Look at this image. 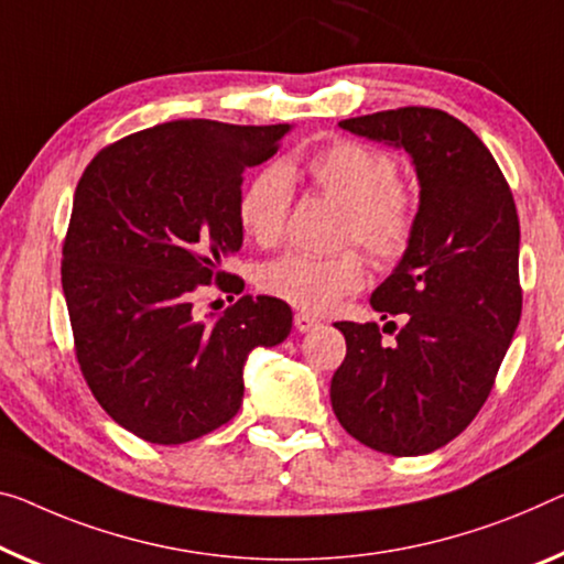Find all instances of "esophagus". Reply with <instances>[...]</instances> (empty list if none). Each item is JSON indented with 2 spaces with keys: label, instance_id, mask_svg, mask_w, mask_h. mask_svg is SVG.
Segmentation results:
<instances>
[{
  "label": "esophagus",
  "instance_id": "obj_1",
  "mask_svg": "<svg viewBox=\"0 0 564 564\" xmlns=\"http://www.w3.org/2000/svg\"><path fill=\"white\" fill-rule=\"evenodd\" d=\"M319 323L312 315H307V312H297L294 315V327H297V333H310L312 327H317Z\"/></svg>",
  "mask_w": 564,
  "mask_h": 564
}]
</instances>
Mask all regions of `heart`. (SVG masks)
<instances>
[{"label":"heart","instance_id":"obj_1","mask_svg":"<svg viewBox=\"0 0 564 564\" xmlns=\"http://www.w3.org/2000/svg\"><path fill=\"white\" fill-rule=\"evenodd\" d=\"M305 173L319 192L345 206L340 237L355 239L378 262H395L411 245L415 198L395 181V163L366 143L337 141L310 155ZM290 166H267L241 188L237 219L257 245L282 237L292 198ZM366 259L358 249L330 257L288 252L259 267L257 284L272 297L307 312H327L366 284Z\"/></svg>","mask_w":564,"mask_h":564}]
</instances>
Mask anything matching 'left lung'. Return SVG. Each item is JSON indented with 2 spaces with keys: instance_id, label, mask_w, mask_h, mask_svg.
I'll return each mask as SVG.
<instances>
[{
  "instance_id": "left-lung-1",
  "label": "left lung",
  "mask_w": 564,
  "mask_h": 564,
  "mask_svg": "<svg viewBox=\"0 0 564 564\" xmlns=\"http://www.w3.org/2000/svg\"><path fill=\"white\" fill-rule=\"evenodd\" d=\"M337 126L409 153L421 192L411 245L370 294L383 319L405 325L388 348L376 323H335L348 355L330 383L333 411L380 454H431L479 413L519 325L517 206L487 145L444 110Z\"/></svg>"
}]
</instances>
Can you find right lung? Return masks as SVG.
Instances as JSON below:
<instances>
[{"label": "right lung", "mask_w": 564, "mask_h": 564, "mask_svg": "<svg viewBox=\"0 0 564 564\" xmlns=\"http://www.w3.org/2000/svg\"><path fill=\"white\" fill-rule=\"evenodd\" d=\"M292 126L173 120L102 149L75 188L63 292L93 395L138 438L176 446L224 426L254 348L288 340L292 310L245 294L196 319L192 297L237 254L241 176Z\"/></svg>", "instance_id": "1"}]
</instances>
